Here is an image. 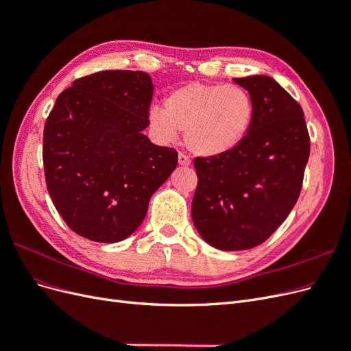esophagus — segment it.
<instances>
[{
	"mask_svg": "<svg viewBox=\"0 0 351 351\" xmlns=\"http://www.w3.org/2000/svg\"><path fill=\"white\" fill-rule=\"evenodd\" d=\"M178 164L182 165V167H189L190 164H192V159H190L186 154L180 152V154H178Z\"/></svg>",
	"mask_w": 351,
	"mask_h": 351,
	"instance_id": "esophagus-1",
	"label": "esophagus"
}]
</instances>
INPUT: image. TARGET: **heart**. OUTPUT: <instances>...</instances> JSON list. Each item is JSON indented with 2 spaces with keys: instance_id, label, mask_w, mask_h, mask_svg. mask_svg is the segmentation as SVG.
Listing matches in <instances>:
<instances>
[{
  "instance_id": "heart-1",
  "label": "heart",
  "mask_w": 351,
  "mask_h": 351,
  "mask_svg": "<svg viewBox=\"0 0 351 351\" xmlns=\"http://www.w3.org/2000/svg\"><path fill=\"white\" fill-rule=\"evenodd\" d=\"M164 110L149 111V124L164 142H173L178 132L199 156L214 158L239 147L252 130L254 102L239 84L187 83L169 92Z\"/></svg>"
}]
</instances>
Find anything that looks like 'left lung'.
<instances>
[{"label": "left lung", "mask_w": 351, "mask_h": 351, "mask_svg": "<svg viewBox=\"0 0 351 351\" xmlns=\"http://www.w3.org/2000/svg\"><path fill=\"white\" fill-rule=\"evenodd\" d=\"M254 102V121L243 143L226 155L195 158L197 187L193 224L221 250L262 244L299 199L311 137L303 110L268 76L234 79Z\"/></svg>", "instance_id": "1"}]
</instances>
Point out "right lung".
Instances as JSON below:
<instances>
[{"mask_svg": "<svg viewBox=\"0 0 351 351\" xmlns=\"http://www.w3.org/2000/svg\"><path fill=\"white\" fill-rule=\"evenodd\" d=\"M152 93L149 74L107 70L58 95L42 159L52 204L76 234L99 243L129 237L177 167L174 147L156 146L142 132Z\"/></svg>", "mask_w": 351, "mask_h": 351, "instance_id": "right-lung-1", "label": "right lung"}]
</instances>
